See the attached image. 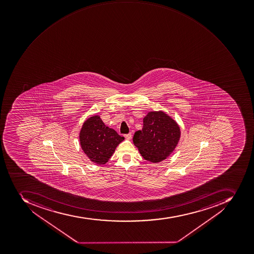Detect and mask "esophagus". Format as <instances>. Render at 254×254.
<instances>
[{"label": "esophagus", "mask_w": 254, "mask_h": 254, "mask_svg": "<svg viewBox=\"0 0 254 254\" xmlns=\"http://www.w3.org/2000/svg\"><path fill=\"white\" fill-rule=\"evenodd\" d=\"M131 133H129V134H125V138H127V140H130L131 139Z\"/></svg>", "instance_id": "34e87169"}]
</instances>
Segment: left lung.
Listing matches in <instances>:
<instances>
[{
  "label": "left lung",
  "instance_id": "8db88e82",
  "mask_svg": "<svg viewBox=\"0 0 254 254\" xmlns=\"http://www.w3.org/2000/svg\"><path fill=\"white\" fill-rule=\"evenodd\" d=\"M180 138L175 120L162 111H153L144 117L142 129L135 132L133 142L144 159L157 163L173 153Z\"/></svg>",
  "mask_w": 254,
  "mask_h": 254
}]
</instances>
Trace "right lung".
<instances>
[{
	"mask_svg": "<svg viewBox=\"0 0 254 254\" xmlns=\"http://www.w3.org/2000/svg\"><path fill=\"white\" fill-rule=\"evenodd\" d=\"M79 140L81 149L89 160L97 165H104L110 159L124 138L105 126L98 115H94L83 124Z\"/></svg>",
	"mask_w": 254,
	"mask_h": 254,
	"instance_id": "obj_1",
	"label": "right lung"
}]
</instances>
